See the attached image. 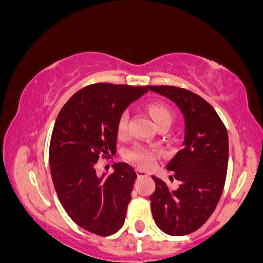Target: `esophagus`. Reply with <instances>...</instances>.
I'll list each match as a JSON object with an SVG mask.
<instances>
[{"label":"esophagus","instance_id":"obj_1","mask_svg":"<svg viewBox=\"0 0 263 263\" xmlns=\"http://www.w3.org/2000/svg\"><path fill=\"white\" fill-rule=\"evenodd\" d=\"M136 173H137L138 177H147V176H148V172L144 171V170H141V168H137V170H136Z\"/></svg>","mask_w":263,"mask_h":263}]
</instances>
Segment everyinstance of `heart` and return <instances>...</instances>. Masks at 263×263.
Wrapping results in <instances>:
<instances>
[{
	"mask_svg": "<svg viewBox=\"0 0 263 263\" xmlns=\"http://www.w3.org/2000/svg\"><path fill=\"white\" fill-rule=\"evenodd\" d=\"M148 112L152 117L153 122L156 123V126L165 125L170 126L172 121V112L168 107H165L164 105L158 104V102H155V104L148 105ZM127 120L128 115L127 112H123L121 116H120L119 122H117V135L123 136L127 131ZM127 158L131 162L136 163L140 167H151V165L155 163V152L152 149L148 148L146 146H141V144H137V146L132 147L131 149L127 152Z\"/></svg>",
	"mask_w": 263,
	"mask_h": 263,
	"instance_id": "obj_1",
	"label": "heart"
}]
</instances>
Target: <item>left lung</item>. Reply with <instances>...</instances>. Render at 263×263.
I'll use <instances>...</instances> for the list:
<instances>
[{
    "label": "left lung",
    "instance_id": "1",
    "mask_svg": "<svg viewBox=\"0 0 263 263\" xmlns=\"http://www.w3.org/2000/svg\"><path fill=\"white\" fill-rule=\"evenodd\" d=\"M147 89L174 102L185 126L182 148L167 164L179 185L172 189L152 176L156 189L149 197L151 210L163 232L188 235L210 218L222 194L229 159L228 131L216 111L197 93L177 86Z\"/></svg>",
    "mask_w": 263,
    "mask_h": 263
}]
</instances>
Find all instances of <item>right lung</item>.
<instances>
[{"mask_svg": "<svg viewBox=\"0 0 263 263\" xmlns=\"http://www.w3.org/2000/svg\"><path fill=\"white\" fill-rule=\"evenodd\" d=\"M147 86L92 84L75 92L54 123L49 146L50 174L60 204L84 230L108 236L125 222L137 174L127 163L99 176V156L116 149L117 122Z\"/></svg>", "mask_w": 263, "mask_h": 263, "instance_id": "right-lung-1", "label": "right lung"}]
</instances>
